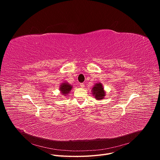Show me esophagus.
<instances>
[{
    "instance_id": "esophagus-1",
    "label": "esophagus",
    "mask_w": 160,
    "mask_h": 160,
    "mask_svg": "<svg viewBox=\"0 0 160 160\" xmlns=\"http://www.w3.org/2000/svg\"><path fill=\"white\" fill-rule=\"evenodd\" d=\"M80 86L82 87V88H84L85 87V85L83 83H80Z\"/></svg>"
}]
</instances>
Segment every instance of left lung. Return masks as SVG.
Wrapping results in <instances>:
<instances>
[{
	"label": "left lung",
	"mask_w": 160,
	"mask_h": 160,
	"mask_svg": "<svg viewBox=\"0 0 160 160\" xmlns=\"http://www.w3.org/2000/svg\"><path fill=\"white\" fill-rule=\"evenodd\" d=\"M92 94L96 100H102L106 96L105 90L101 83H96L92 88Z\"/></svg>",
	"instance_id": "1"
}]
</instances>
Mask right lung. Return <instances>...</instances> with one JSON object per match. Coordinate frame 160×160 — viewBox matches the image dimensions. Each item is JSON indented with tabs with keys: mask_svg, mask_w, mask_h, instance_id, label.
<instances>
[{
	"mask_svg": "<svg viewBox=\"0 0 160 160\" xmlns=\"http://www.w3.org/2000/svg\"><path fill=\"white\" fill-rule=\"evenodd\" d=\"M73 87L68 82H63L59 86V90L62 96H68L70 92Z\"/></svg>",
	"mask_w": 160,
	"mask_h": 160,
	"instance_id": "right-lung-1",
	"label": "right lung"
}]
</instances>
